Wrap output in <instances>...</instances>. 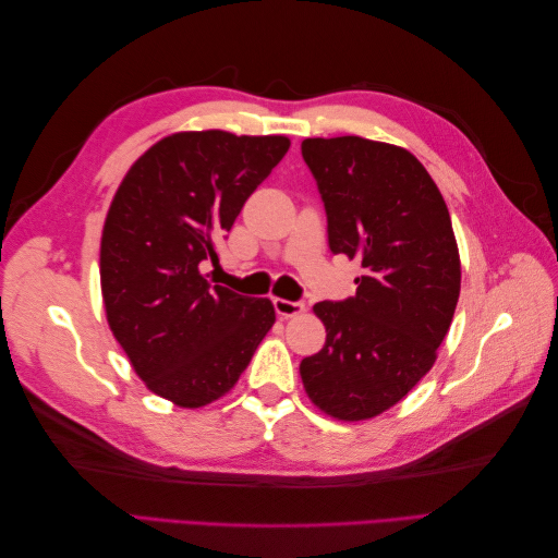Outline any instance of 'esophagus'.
Segmentation results:
<instances>
[{"label":"esophagus","mask_w":558,"mask_h":558,"mask_svg":"<svg viewBox=\"0 0 558 558\" xmlns=\"http://www.w3.org/2000/svg\"><path fill=\"white\" fill-rule=\"evenodd\" d=\"M272 302H275V312H277L279 316H283V318H289V316H295V314H300V312H305V302H300V300L291 302V300H283V298H275Z\"/></svg>","instance_id":"obj_1"}]
</instances>
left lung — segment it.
<instances>
[{"mask_svg": "<svg viewBox=\"0 0 558 558\" xmlns=\"http://www.w3.org/2000/svg\"><path fill=\"white\" fill-rule=\"evenodd\" d=\"M332 253L359 258L356 295L314 305L326 347L302 359L318 410L363 421L393 408L435 363L461 293L449 209L410 150L363 137L302 142Z\"/></svg>", "mask_w": 558, "mask_h": 558, "instance_id": "1", "label": "left lung"}]
</instances>
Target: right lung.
Listing matches in <instances>:
<instances>
[{
  "instance_id": "right-lung-1",
  "label": "right lung",
  "mask_w": 558,
  "mask_h": 558,
  "mask_svg": "<svg viewBox=\"0 0 558 558\" xmlns=\"http://www.w3.org/2000/svg\"><path fill=\"white\" fill-rule=\"evenodd\" d=\"M289 146L279 134L177 132L113 195L99 248L109 328L134 373L179 408L228 393L275 324L267 298L214 286L199 267L218 260L244 202Z\"/></svg>"
}]
</instances>
